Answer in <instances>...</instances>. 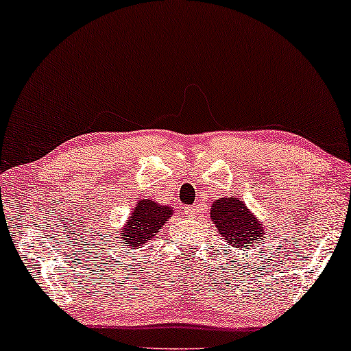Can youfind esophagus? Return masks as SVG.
Segmentation results:
<instances>
[{
    "mask_svg": "<svg viewBox=\"0 0 351 351\" xmlns=\"http://www.w3.org/2000/svg\"><path fill=\"white\" fill-rule=\"evenodd\" d=\"M201 210H203V206H201L199 203H196L193 206H190V208H186L185 209V214H186V217L196 219L201 214Z\"/></svg>",
    "mask_w": 351,
    "mask_h": 351,
    "instance_id": "esophagus-1",
    "label": "esophagus"
}]
</instances>
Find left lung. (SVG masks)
<instances>
[{
	"instance_id": "1",
	"label": "left lung",
	"mask_w": 351,
	"mask_h": 351,
	"mask_svg": "<svg viewBox=\"0 0 351 351\" xmlns=\"http://www.w3.org/2000/svg\"><path fill=\"white\" fill-rule=\"evenodd\" d=\"M210 217L227 243L234 247L258 246L265 228L237 198H220L210 206Z\"/></svg>"
}]
</instances>
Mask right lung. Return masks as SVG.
I'll return each instance as SVG.
<instances>
[{
    "mask_svg": "<svg viewBox=\"0 0 351 351\" xmlns=\"http://www.w3.org/2000/svg\"><path fill=\"white\" fill-rule=\"evenodd\" d=\"M174 214L167 206H160L152 199H143L137 204V208L131 213V217L126 222V227L123 228V233L119 234V239H123L124 246L131 249H137L143 246L148 239L156 234L166 220Z\"/></svg>",
    "mask_w": 351,
    "mask_h": 351,
    "instance_id": "obj_1",
    "label": "right lung"
}]
</instances>
